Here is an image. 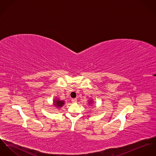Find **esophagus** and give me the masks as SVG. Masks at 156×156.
<instances>
[{
	"label": "esophagus",
	"mask_w": 156,
	"mask_h": 156,
	"mask_svg": "<svg viewBox=\"0 0 156 156\" xmlns=\"http://www.w3.org/2000/svg\"><path fill=\"white\" fill-rule=\"evenodd\" d=\"M72 103H76V101H77V100H76V98H72Z\"/></svg>",
	"instance_id": "esophagus-1"
}]
</instances>
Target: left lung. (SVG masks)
<instances>
[{
    "label": "left lung",
    "mask_w": 156,
    "mask_h": 156,
    "mask_svg": "<svg viewBox=\"0 0 156 156\" xmlns=\"http://www.w3.org/2000/svg\"><path fill=\"white\" fill-rule=\"evenodd\" d=\"M89 101H90V102H88V103H89V104H90V105H91V104H92V103H93V101H92V100H90V101L89 100Z\"/></svg>",
    "instance_id": "1"
}]
</instances>
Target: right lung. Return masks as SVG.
<instances>
[{
  "mask_svg": "<svg viewBox=\"0 0 156 156\" xmlns=\"http://www.w3.org/2000/svg\"><path fill=\"white\" fill-rule=\"evenodd\" d=\"M65 104V101L60 100L59 99H55L53 100V105L56 108L62 107Z\"/></svg>",
  "mask_w": 156,
  "mask_h": 156,
  "instance_id": "1",
  "label": "right lung"
}]
</instances>
